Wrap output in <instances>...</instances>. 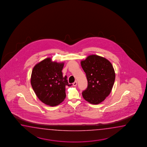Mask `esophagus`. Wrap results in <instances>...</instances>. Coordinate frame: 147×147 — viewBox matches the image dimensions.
Returning <instances> with one entry per match:
<instances>
[{"label": "esophagus", "mask_w": 147, "mask_h": 147, "mask_svg": "<svg viewBox=\"0 0 147 147\" xmlns=\"http://www.w3.org/2000/svg\"><path fill=\"white\" fill-rule=\"evenodd\" d=\"M73 86H76L77 85V81H75L74 83H73Z\"/></svg>", "instance_id": "34e87169"}]
</instances>
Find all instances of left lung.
I'll return each mask as SVG.
<instances>
[{"instance_id":"left-lung-1","label":"left lung","mask_w":147,"mask_h":147,"mask_svg":"<svg viewBox=\"0 0 147 147\" xmlns=\"http://www.w3.org/2000/svg\"><path fill=\"white\" fill-rule=\"evenodd\" d=\"M86 74L88 87L82 94L89 103H101L110 94L115 80V72L108 60L97 55H90L81 61Z\"/></svg>"}]
</instances>
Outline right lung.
<instances>
[{"mask_svg":"<svg viewBox=\"0 0 147 147\" xmlns=\"http://www.w3.org/2000/svg\"><path fill=\"white\" fill-rule=\"evenodd\" d=\"M64 63L53 62L47 58L32 69L31 84L39 99L50 106H56L66 98V86H71L62 72Z\"/></svg>","mask_w":147,"mask_h":147,"instance_id":"right-lung-1","label":"right lung"}]
</instances>
